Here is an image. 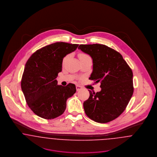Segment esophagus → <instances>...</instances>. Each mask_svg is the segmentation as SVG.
I'll return each instance as SVG.
<instances>
[{
  "instance_id": "esophagus-1",
  "label": "esophagus",
  "mask_w": 157,
  "mask_h": 157,
  "mask_svg": "<svg viewBox=\"0 0 157 157\" xmlns=\"http://www.w3.org/2000/svg\"><path fill=\"white\" fill-rule=\"evenodd\" d=\"M82 89V87L80 86H76V90L77 91L80 90Z\"/></svg>"
}]
</instances>
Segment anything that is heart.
<instances>
[{"label": "heart", "mask_w": 157, "mask_h": 157, "mask_svg": "<svg viewBox=\"0 0 157 157\" xmlns=\"http://www.w3.org/2000/svg\"><path fill=\"white\" fill-rule=\"evenodd\" d=\"M78 57H79V58H80V59H82V58L90 57L88 55H87V54H79ZM65 60H66V58H64V60H63V63L65 61Z\"/></svg>", "instance_id": "heart-1"}]
</instances>
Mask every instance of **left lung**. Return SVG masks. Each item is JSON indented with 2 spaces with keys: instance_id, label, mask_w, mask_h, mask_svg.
<instances>
[{
  "instance_id": "left-lung-1",
  "label": "left lung",
  "mask_w": 157,
  "mask_h": 157,
  "mask_svg": "<svg viewBox=\"0 0 157 157\" xmlns=\"http://www.w3.org/2000/svg\"><path fill=\"white\" fill-rule=\"evenodd\" d=\"M93 59L89 79L100 82V91L89 90V98L83 103L86 115L101 124L109 122L125 110L133 93V73L122 55L106 45L99 44L78 47Z\"/></svg>"
}]
</instances>
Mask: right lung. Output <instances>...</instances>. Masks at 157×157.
<instances>
[{
	"label": "right lung",
	"mask_w": 157,
	"mask_h": 157,
	"mask_svg": "<svg viewBox=\"0 0 157 157\" xmlns=\"http://www.w3.org/2000/svg\"><path fill=\"white\" fill-rule=\"evenodd\" d=\"M78 44L58 42L35 51L25 64L21 89L26 101L33 113L52 119L61 115L67 99L76 91L74 84L57 85L56 78L62 71L64 57L75 51Z\"/></svg>",
	"instance_id": "add662e5"
}]
</instances>
